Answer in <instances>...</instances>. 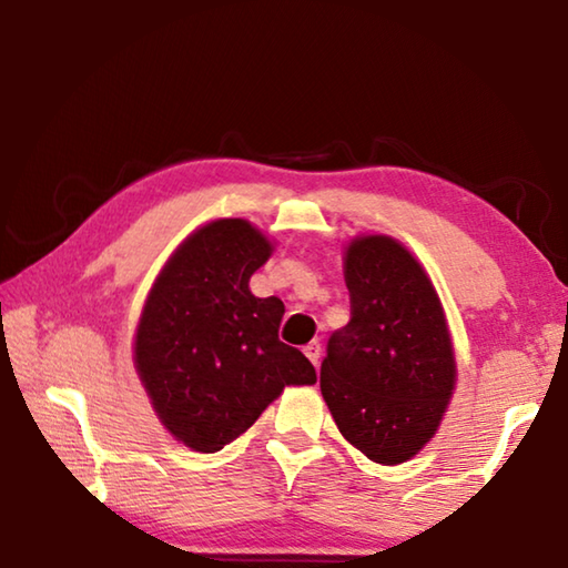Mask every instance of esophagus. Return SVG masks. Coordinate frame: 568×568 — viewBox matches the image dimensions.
Wrapping results in <instances>:
<instances>
[{"instance_id":"1","label":"esophagus","mask_w":568,"mask_h":568,"mask_svg":"<svg viewBox=\"0 0 568 568\" xmlns=\"http://www.w3.org/2000/svg\"><path fill=\"white\" fill-rule=\"evenodd\" d=\"M305 355L307 358H311V363L315 365V368H318V363H321V355H323V345H321V341H311L305 345Z\"/></svg>"}]
</instances>
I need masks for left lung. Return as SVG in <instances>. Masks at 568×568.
<instances>
[{
    "mask_svg": "<svg viewBox=\"0 0 568 568\" xmlns=\"http://www.w3.org/2000/svg\"><path fill=\"white\" fill-rule=\"evenodd\" d=\"M351 321L328 338L321 390L343 438L403 464L434 438L456 381L444 307L406 247L386 235L345 253Z\"/></svg>",
    "mask_w": 568,
    "mask_h": 568,
    "instance_id": "1",
    "label": "left lung"
}]
</instances>
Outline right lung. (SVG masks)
<instances>
[{"label":"right lung","instance_id":"obj_1","mask_svg":"<svg viewBox=\"0 0 568 568\" xmlns=\"http://www.w3.org/2000/svg\"><path fill=\"white\" fill-rule=\"evenodd\" d=\"M271 250L247 220H215L178 247L142 311V386L170 434L200 454L245 434L285 386L318 381L313 363L277 338L281 297L247 287Z\"/></svg>","mask_w":568,"mask_h":568}]
</instances>
